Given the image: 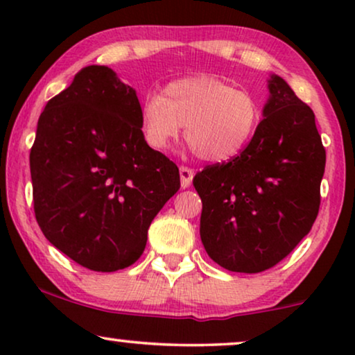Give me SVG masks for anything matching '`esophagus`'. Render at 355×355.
Returning a JSON list of instances; mask_svg holds the SVG:
<instances>
[{"label":"esophagus","instance_id":"esophagus-1","mask_svg":"<svg viewBox=\"0 0 355 355\" xmlns=\"http://www.w3.org/2000/svg\"><path fill=\"white\" fill-rule=\"evenodd\" d=\"M193 169L187 168V166H181L179 168V176H181V187L182 189H187L189 186L192 184V179H193Z\"/></svg>","mask_w":355,"mask_h":355}]
</instances>
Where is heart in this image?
<instances>
[{"label": "heart", "mask_w": 355, "mask_h": 355, "mask_svg": "<svg viewBox=\"0 0 355 355\" xmlns=\"http://www.w3.org/2000/svg\"><path fill=\"white\" fill-rule=\"evenodd\" d=\"M260 121V101L250 92L213 76L169 82L162 95H147L140 106V128L150 148L164 152L184 124L191 148L210 163H226L244 152Z\"/></svg>", "instance_id": "obj_1"}]
</instances>
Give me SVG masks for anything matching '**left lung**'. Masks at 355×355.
<instances>
[{
	"instance_id": "8db88e82",
	"label": "left lung",
	"mask_w": 355,
	"mask_h": 355,
	"mask_svg": "<svg viewBox=\"0 0 355 355\" xmlns=\"http://www.w3.org/2000/svg\"><path fill=\"white\" fill-rule=\"evenodd\" d=\"M268 90L263 119L244 152L193 178L202 244L213 261L237 273L275 266L318 215L327 153L315 114L283 77L271 74Z\"/></svg>"
}]
</instances>
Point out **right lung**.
<instances>
[{
    "label": "right lung",
    "instance_id": "add662e5",
    "mask_svg": "<svg viewBox=\"0 0 355 355\" xmlns=\"http://www.w3.org/2000/svg\"><path fill=\"white\" fill-rule=\"evenodd\" d=\"M31 176L42 232L94 271L137 261L153 218L181 187L176 164L145 142L135 90L106 66L80 69L48 101Z\"/></svg>",
    "mask_w": 355,
    "mask_h": 355
}]
</instances>
